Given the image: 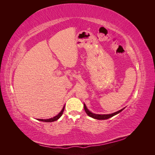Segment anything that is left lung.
Returning a JSON list of instances; mask_svg holds the SVG:
<instances>
[{
    "instance_id": "obj_1",
    "label": "left lung",
    "mask_w": 155,
    "mask_h": 155,
    "mask_svg": "<svg viewBox=\"0 0 155 155\" xmlns=\"http://www.w3.org/2000/svg\"><path fill=\"white\" fill-rule=\"evenodd\" d=\"M124 108H123V109H121L120 110H118L117 112H115V113H112V114H94V113H92L91 112H90L89 110H88V108H87L86 105H85L84 104V109L85 110V112H86L87 114L88 115V116L93 118H95V119H98V120H105V119H108V118H109L112 117L114 116V115H116L117 114H118L119 113H120V112L123 110Z\"/></svg>"
}]
</instances>
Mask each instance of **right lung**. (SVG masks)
Segmentation results:
<instances>
[{"label":"right lung","instance_id":"1","mask_svg":"<svg viewBox=\"0 0 155 155\" xmlns=\"http://www.w3.org/2000/svg\"><path fill=\"white\" fill-rule=\"evenodd\" d=\"M64 110V106L63 108H62V110L61 111V113H59V114H57V116H55L54 117L51 118H49V119H38V120H40V121L47 122V123H51V122H54V121H55V120H57L58 119V118L62 116V113H63Z\"/></svg>","mask_w":155,"mask_h":155}]
</instances>
